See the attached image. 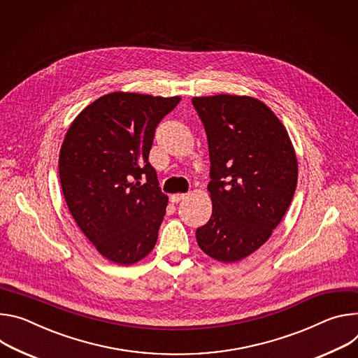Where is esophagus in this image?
I'll use <instances>...</instances> for the list:
<instances>
[{
    "mask_svg": "<svg viewBox=\"0 0 358 358\" xmlns=\"http://www.w3.org/2000/svg\"><path fill=\"white\" fill-rule=\"evenodd\" d=\"M183 199H186V194H185V193H175V194L171 196V202H172V203H179V202H182Z\"/></svg>",
    "mask_w": 358,
    "mask_h": 358,
    "instance_id": "1",
    "label": "esophagus"
}]
</instances>
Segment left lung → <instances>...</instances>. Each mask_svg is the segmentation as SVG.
Returning a JSON list of instances; mask_svg holds the SVG:
<instances>
[{"instance_id": "1", "label": "left lung", "mask_w": 358, "mask_h": 358, "mask_svg": "<svg viewBox=\"0 0 358 358\" xmlns=\"http://www.w3.org/2000/svg\"><path fill=\"white\" fill-rule=\"evenodd\" d=\"M209 145L212 216L196 230L199 248L222 263L262 248L286 215L299 165L286 127L248 95L194 96Z\"/></svg>"}]
</instances>
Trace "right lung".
Listing matches in <instances>:
<instances>
[{
    "label": "right lung",
    "instance_id": "add662e5",
    "mask_svg": "<svg viewBox=\"0 0 358 358\" xmlns=\"http://www.w3.org/2000/svg\"><path fill=\"white\" fill-rule=\"evenodd\" d=\"M179 102L180 96L110 92L79 112L65 134L59 180L66 206L112 263L132 266L156 245L168 196L148 157L157 124Z\"/></svg>",
    "mask_w": 358,
    "mask_h": 358
}]
</instances>
